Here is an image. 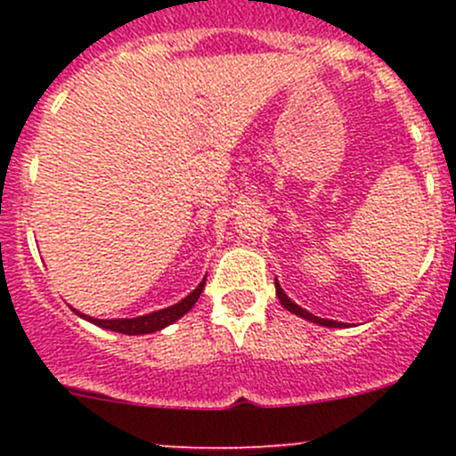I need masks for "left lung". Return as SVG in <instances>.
<instances>
[{
    "label": "left lung",
    "instance_id": "left-lung-1",
    "mask_svg": "<svg viewBox=\"0 0 456 456\" xmlns=\"http://www.w3.org/2000/svg\"><path fill=\"white\" fill-rule=\"evenodd\" d=\"M275 293H278V300L282 302L284 309L291 311V314H296V315L305 317V320L315 322V324H322V326H333V329H338V326H342V324H339V322H333V320H322V317H317V315H314V314H309V311H306V309H302V306H297L296 302L289 300L287 293H284V291H282V287H280V284H278V280H275Z\"/></svg>",
    "mask_w": 456,
    "mask_h": 456
}]
</instances>
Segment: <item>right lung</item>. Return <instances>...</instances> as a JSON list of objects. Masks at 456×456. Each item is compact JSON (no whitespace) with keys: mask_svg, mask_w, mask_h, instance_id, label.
<instances>
[{"mask_svg":"<svg viewBox=\"0 0 456 456\" xmlns=\"http://www.w3.org/2000/svg\"><path fill=\"white\" fill-rule=\"evenodd\" d=\"M205 280H202L199 287H196L194 291L185 297V300H181L178 305H174V306H167V309L154 311V314H150V315L132 317V320H94V317H87V315H81V317H86V320L92 322V324L101 326V329L117 330V333H123V335L154 333V330H160V329H165V326L172 324V322L181 320V317L185 315L187 311L196 305V302H199L202 289H205ZM77 314H79V311H77Z\"/></svg>","mask_w":456,"mask_h":456,"instance_id":"add662e5","label":"right lung"}]
</instances>
